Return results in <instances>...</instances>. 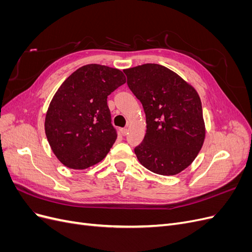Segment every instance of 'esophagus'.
Instances as JSON below:
<instances>
[{
	"mask_svg": "<svg viewBox=\"0 0 252 252\" xmlns=\"http://www.w3.org/2000/svg\"><path fill=\"white\" fill-rule=\"evenodd\" d=\"M121 133L123 134V135H126L127 133H128V129L127 128H121Z\"/></svg>",
	"mask_w": 252,
	"mask_h": 252,
	"instance_id": "1",
	"label": "esophagus"
}]
</instances>
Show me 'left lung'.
<instances>
[{"label": "left lung", "mask_w": 252, "mask_h": 252, "mask_svg": "<svg viewBox=\"0 0 252 252\" xmlns=\"http://www.w3.org/2000/svg\"><path fill=\"white\" fill-rule=\"evenodd\" d=\"M127 85L142 103L147 130L134 148L150 171L173 175L193 162L205 139L200 96L168 68L144 64L124 70Z\"/></svg>", "instance_id": "obj_1"}]
</instances>
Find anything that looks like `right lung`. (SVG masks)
Segmentation results:
<instances>
[{
  "instance_id": "1",
  "label": "right lung",
  "mask_w": 252,
  "mask_h": 252,
  "mask_svg": "<svg viewBox=\"0 0 252 252\" xmlns=\"http://www.w3.org/2000/svg\"><path fill=\"white\" fill-rule=\"evenodd\" d=\"M125 82L121 70L90 64L61 85L45 120L47 140L61 163L86 169L107 156L118 138L107 97Z\"/></svg>"
}]
</instances>
